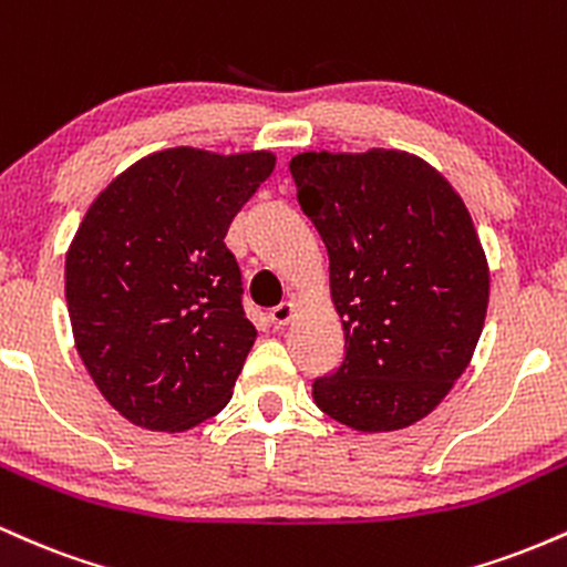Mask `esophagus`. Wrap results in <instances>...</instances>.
<instances>
[{"label": "esophagus", "instance_id": "1", "mask_svg": "<svg viewBox=\"0 0 567 567\" xmlns=\"http://www.w3.org/2000/svg\"><path fill=\"white\" fill-rule=\"evenodd\" d=\"M292 315H296V303L285 301V303H279L269 311V320H271V324H275V328H285V324L292 320Z\"/></svg>", "mask_w": 567, "mask_h": 567}]
</instances>
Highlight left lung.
Segmentation results:
<instances>
[{
    "instance_id": "obj_1",
    "label": "left lung",
    "mask_w": 567,
    "mask_h": 567,
    "mask_svg": "<svg viewBox=\"0 0 567 567\" xmlns=\"http://www.w3.org/2000/svg\"><path fill=\"white\" fill-rule=\"evenodd\" d=\"M303 216L330 261L343 362L311 383L317 408L357 432L413 426L470 368L491 271L458 192L400 148L290 159Z\"/></svg>"
}]
</instances>
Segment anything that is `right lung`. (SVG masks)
Instances as JSON below:
<instances>
[{"mask_svg":"<svg viewBox=\"0 0 567 567\" xmlns=\"http://www.w3.org/2000/svg\"><path fill=\"white\" fill-rule=\"evenodd\" d=\"M271 152L175 146L97 194L66 252V303L97 392L130 424L186 432L231 400L256 343L224 237Z\"/></svg>","mask_w":567,"mask_h":567,"instance_id":"right-lung-1","label":"right lung"}]
</instances>
